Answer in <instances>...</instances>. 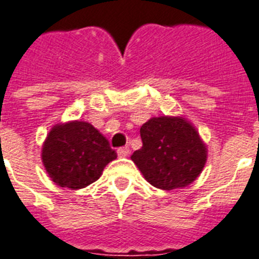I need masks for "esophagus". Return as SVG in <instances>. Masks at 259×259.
<instances>
[{
  "label": "esophagus",
  "mask_w": 259,
  "mask_h": 259,
  "mask_svg": "<svg viewBox=\"0 0 259 259\" xmlns=\"http://www.w3.org/2000/svg\"><path fill=\"white\" fill-rule=\"evenodd\" d=\"M129 154H130V150H129V147H127V146H125V147H121V148H118V150H117V155H118L120 157L129 156Z\"/></svg>",
  "instance_id": "obj_1"
}]
</instances>
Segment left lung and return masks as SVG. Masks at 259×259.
Wrapping results in <instances>:
<instances>
[{"instance_id": "1", "label": "left lung", "mask_w": 259, "mask_h": 259, "mask_svg": "<svg viewBox=\"0 0 259 259\" xmlns=\"http://www.w3.org/2000/svg\"><path fill=\"white\" fill-rule=\"evenodd\" d=\"M143 146L132 155L147 183L161 190L194 183L207 161V146L188 118L152 117L141 127Z\"/></svg>"}]
</instances>
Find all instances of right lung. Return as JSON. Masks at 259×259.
<instances>
[{
    "mask_svg": "<svg viewBox=\"0 0 259 259\" xmlns=\"http://www.w3.org/2000/svg\"><path fill=\"white\" fill-rule=\"evenodd\" d=\"M117 157L108 139L87 121L56 123L41 147V160L56 185L78 190L95 183Z\"/></svg>",
    "mask_w": 259,
    "mask_h": 259,
    "instance_id": "1",
    "label": "right lung"
}]
</instances>
